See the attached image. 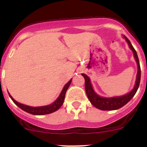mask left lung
Here are the masks:
<instances>
[{
  "label": "left lung",
  "instance_id": "obj_1",
  "mask_svg": "<svg viewBox=\"0 0 147 147\" xmlns=\"http://www.w3.org/2000/svg\"><path fill=\"white\" fill-rule=\"evenodd\" d=\"M124 38L127 42V43H128L130 49L132 50L133 53H134V58H135L138 66L135 85H134L133 90L129 93L125 94V95L120 96V97H111V98L100 97V96H99L98 94L94 92L89 77L87 75H84V74H82V75L84 78V81H85L84 82V87H85L86 94H87L89 100H90L93 106H94L97 109H101V110H115V109H118L119 108L122 107L123 106H124L126 104L128 103L131 100V98L134 97V94L137 92L138 88H139L141 80V68L140 65H139V58H138L137 52L134 50V48L133 47L132 45L130 42V41L129 40L128 38L126 36H124Z\"/></svg>",
  "mask_w": 147,
  "mask_h": 147
}]
</instances>
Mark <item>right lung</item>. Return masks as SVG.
Masks as SVG:
<instances>
[{
  "instance_id": "1",
  "label": "right lung",
  "mask_w": 147,
  "mask_h": 147,
  "mask_svg": "<svg viewBox=\"0 0 147 147\" xmlns=\"http://www.w3.org/2000/svg\"><path fill=\"white\" fill-rule=\"evenodd\" d=\"M72 79H71L65 85V87H63V90H62L61 93H60V96H59L58 98L55 100L53 104L50 105H47V106H43V107H30L28 105H23V104H20L19 102L14 100L13 97H11V95L8 93L10 97L11 98V100H13V102L17 105L18 107H20V109H22L23 110H24L25 112H28V113L31 114V115H47V114L53 113V112H55L57 109H60V107L63 105V102L65 100V93H66L68 87H69V84H71V81Z\"/></svg>"
}]
</instances>
